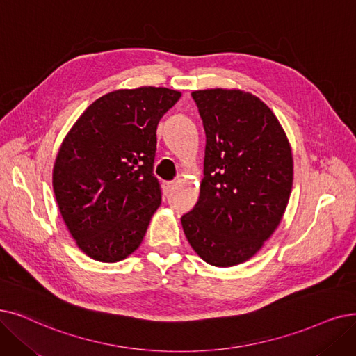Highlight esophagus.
Returning a JSON list of instances; mask_svg holds the SVG:
<instances>
[{
    "mask_svg": "<svg viewBox=\"0 0 356 356\" xmlns=\"http://www.w3.org/2000/svg\"><path fill=\"white\" fill-rule=\"evenodd\" d=\"M175 186H176V181H175V180H172V181H165V183H164V191H165V193H170V192H172V191L175 189Z\"/></svg>",
    "mask_w": 356,
    "mask_h": 356,
    "instance_id": "34e87169",
    "label": "esophagus"
}]
</instances>
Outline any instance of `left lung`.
Here are the masks:
<instances>
[{"label": "left lung", "instance_id": "obj_1", "mask_svg": "<svg viewBox=\"0 0 356 356\" xmlns=\"http://www.w3.org/2000/svg\"><path fill=\"white\" fill-rule=\"evenodd\" d=\"M192 97L207 134L204 179L183 231L207 264L228 268L253 257L281 222L292 189V154L269 107L240 90Z\"/></svg>", "mask_w": 356, "mask_h": 356}]
</instances>
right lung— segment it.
<instances>
[{
    "label": "right lung",
    "mask_w": 356,
    "mask_h": 356,
    "mask_svg": "<svg viewBox=\"0 0 356 356\" xmlns=\"http://www.w3.org/2000/svg\"><path fill=\"white\" fill-rule=\"evenodd\" d=\"M180 92L165 87L112 91L91 103L59 148L54 192L80 249L119 261L140 247L161 204L154 176L157 125Z\"/></svg>",
    "instance_id": "1"
}]
</instances>
